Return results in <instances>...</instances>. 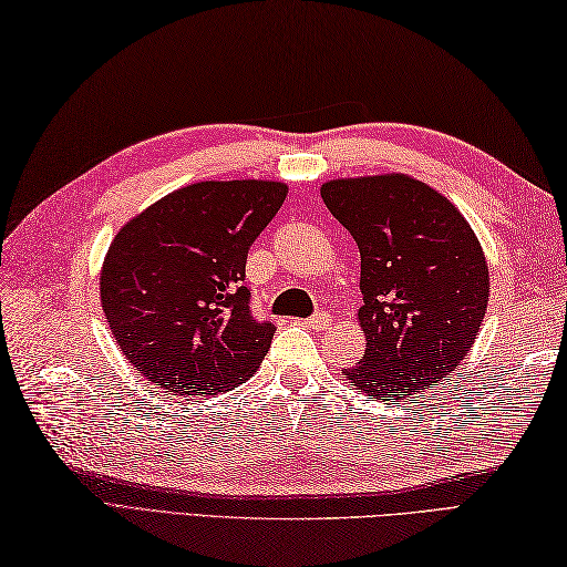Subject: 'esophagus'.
<instances>
[{"mask_svg":"<svg viewBox=\"0 0 567 567\" xmlns=\"http://www.w3.org/2000/svg\"><path fill=\"white\" fill-rule=\"evenodd\" d=\"M332 322V316L328 313V310H320V313H316L313 318H308L306 320V326L310 328V330H326L328 326Z\"/></svg>","mask_w":567,"mask_h":567,"instance_id":"esophagus-1","label":"esophagus"}]
</instances>
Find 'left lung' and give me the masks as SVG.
<instances>
[{"label": "left lung", "mask_w": 567, "mask_h": 567, "mask_svg": "<svg viewBox=\"0 0 567 567\" xmlns=\"http://www.w3.org/2000/svg\"><path fill=\"white\" fill-rule=\"evenodd\" d=\"M322 203L360 247L364 357L350 386L379 401L437 386L475 344L489 269L475 229L429 183L406 173L334 178Z\"/></svg>", "instance_id": "8db88e82"}]
</instances>
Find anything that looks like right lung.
<instances>
[{
  "label": "right lung",
  "instance_id": "right-lung-1",
  "mask_svg": "<svg viewBox=\"0 0 567 567\" xmlns=\"http://www.w3.org/2000/svg\"><path fill=\"white\" fill-rule=\"evenodd\" d=\"M279 181H200L132 217L107 249L100 300L122 354L176 396L247 381L274 338L251 318V241L286 200Z\"/></svg>",
  "mask_w": 567,
  "mask_h": 567
}]
</instances>
